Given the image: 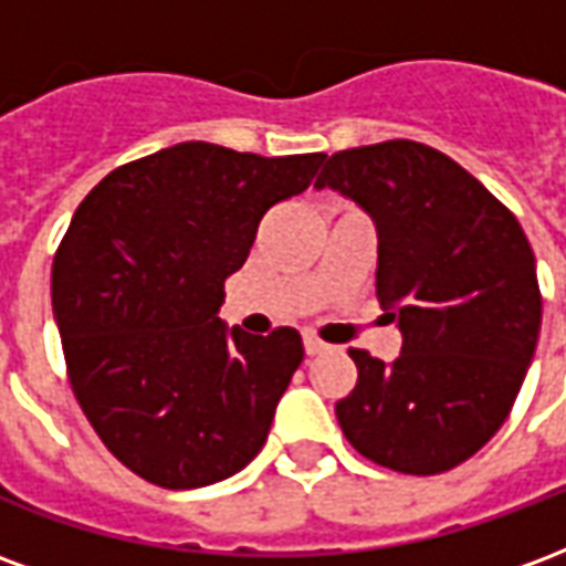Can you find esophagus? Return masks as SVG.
<instances>
[{
  "instance_id": "obj_1",
  "label": "esophagus",
  "mask_w": 566,
  "mask_h": 566,
  "mask_svg": "<svg viewBox=\"0 0 566 566\" xmlns=\"http://www.w3.org/2000/svg\"><path fill=\"white\" fill-rule=\"evenodd\" d=\"M303 348H306V355H324V352H327V348H331V345L324 343V339H318V336H312V333H306V336H303Z\"/></svg>"
}]
</instances>
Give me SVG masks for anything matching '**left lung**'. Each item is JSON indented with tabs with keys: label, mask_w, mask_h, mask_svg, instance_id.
Listing matches in <instances>:
<instances>
[{
	"label": "left lung",
	"mask_w": 566,
	"mask_h": 566,
	"mask_svg": "<svg viewBox=\"0 0 566 566\" xmlns=\"http://www.w3.org/2000/svg\"><path fill=\"white\" fill-rule=\"evenodd\" d=\"M315 185L376 221V296L403 333L388 367L348 348L357 385L336 403L339 427L379 467L446 473L497 433L534 360L543 296L531 242L482 181L421 142L336 150Z\"/></svg>",
	"instance_id": "obj_1"
}]
</instances>
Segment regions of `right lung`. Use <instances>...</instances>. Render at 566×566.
Returning a JSON list of instances; mask_svg holds the SVG:
<instances>
[{
  "label": "right lung",
  "mask_w": 566,
  "mask_h": 566,
  "mask_svg": "<svg viewBox=\"0 0 566 566\" xmlns=\"http://www.w3.org/2000/svg\"><path fill=\"white\" fill-rule=\"evenodd\" d=\"M321 163L181 142L117 166L69 223L51 272L69 385L105 449L150 485L221 482L270 437L303 339L227 331L218 308L263 214Z\"/></svg>",
  "instance_id": "obj_1"
}]
</instances>
